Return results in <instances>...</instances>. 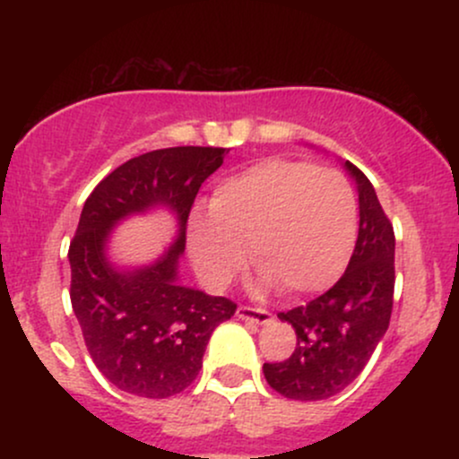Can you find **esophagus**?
<instances>
[{"label":"esophagus","mask_w":459,"mask_h":459,"mask_svg":"<svg viewBox=\"0 0 459 459\" xmlns=\"http://www.w3.org/2000/svg\"><path fill=\"white\" fill-rule=\"evenodd\" d=\"M237 317L246 319V321H255V324H259V325H267V324H272L273 315L270 313V310H265V308L239 307V308H237Z\"/></svg>","instance_id":"1"}]
</instances>
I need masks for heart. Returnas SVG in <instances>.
<instances>
[{"label":"heart","instance_id":"b5f03b06","mask_svg":"<svg viewBox=\"0 0 459 459\" xmlns=\"http://www.w3.org/2000/svg\"><path fill=\"white\" fill-rule=\"evenodd\" d=\"M358 239V198L336 170L299 160H263L224 178L212 212L187 224L194 267L212 289L229 287L244 270L246 246L259 267L256 289L282 287L310 296L341 278Z\"/></svg>","mask_w":459,"mask_h":459}]
</instances>
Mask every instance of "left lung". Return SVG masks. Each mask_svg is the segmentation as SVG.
I'll return each mask as SVG.
<instances>
[{"label": "left lung", "instance_id": "obj_1", "mask_svg": "<svg viewBox=\"0 0 459 459\" xmlns=\"http://www.w3.org/2000/svg\"><path fill=\"white\" fill-rule=\"evenodd\" d=\"M358 239L347 270L324 296L307 307L278 313L293 325L298 345L282 362H265V380L282 397L319 402L341 393L360 371L388 330L394 291V233L371 181L354 163Z\"/></svg>", "mask_w": 459, "mask_h": 459}]
</instances>
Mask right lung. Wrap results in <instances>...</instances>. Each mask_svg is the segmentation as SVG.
Listing matches in <instances>:
<instances>
[{
    "label": "right lung",
    "instance_id": "obj_1",
    "mask_svg": "<svg viewBox=\"0 0 459 459\" xmlns=\"http://www.w3.org/2000/svg\"><path fill=\"white\" fill-rule=\"evenodd\" d=\"M230 149L175 146L125 161L92 189L68 247L71 304L94 365L120 391L166 399L196 380L213 330L237 304L178 282L189 209ZM166 208L176 241L140 268L108 259L111 230L131 214Z\"/></svg>",
    "mask_w": 459,
    "mask_h": 459
}]
</instances>
